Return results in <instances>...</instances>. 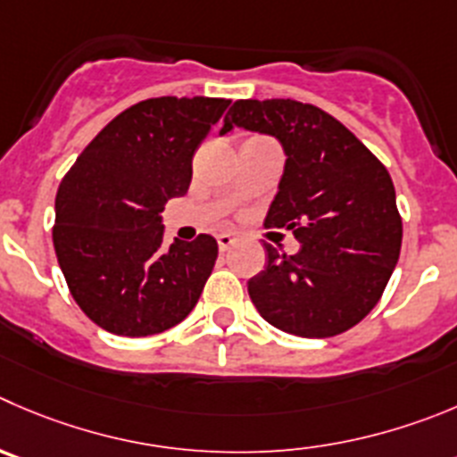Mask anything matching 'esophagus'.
Listing matches in <instances>:
<instances>
[{"label": "esophagus", "mask_w": 457, "mask_h": 457, "mask_svg": "<svg viewBox=\"0 0 457 457\" xmlns=\"http://www.w3.org/2000/svg\"><path fill=\"white\" fill-rule=\"evenodd\" d=\"M233 245H236V236H231V233H220V236H217V246H220V251H228Z\"/></svg>", "instance_id": "1"}]
</instances>
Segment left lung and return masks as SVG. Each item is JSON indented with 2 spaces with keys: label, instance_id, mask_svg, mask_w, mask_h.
<instances>
[{
  "label": "left lung",
  "instance_id": "8db88e82",
  "mask_svg": "<svg viewBox=\"0 0 457 457\" xmlns=\"http://www.w3.org/2000/svg\"><path fill=\"white\" fill-rule=\"evenodd\" d=\"M240 125L273 134L285 175L264 226L289 228L301 251L264 245L267 267L249 296L287 334L328 338L361 323L379 303L402 251V215L386 166L334 116L291 98L236 101L221 134Z\"/></svg>",
  "mask_w": 457,
  "mask_h": 457
}]
</instances>
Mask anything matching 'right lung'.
<instances>
[{
  "label": "right lung",
  "instance_id": "obj_1",
  "mask_svg": "<svg viewBox=\"0 0 457 457\" xmlns=\"http://www.w3.org/2000/svg\"><path fill=\"white\" fill-rule=\"evenodd\" d=\"M226 98H147L112 119L78 154L55 195L54 246L73 301L98 328L152 337L197 305L215 237L163 249L161 212L188 193L193 154Z\"/></svg>",
  "mask_w": 457,
  "mask_h": 457
}]
</instances>
